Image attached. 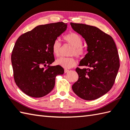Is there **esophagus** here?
Here are the masks:
<instances>
[{
    "instance_id": "34e87169",
    "label": "esophagus",
    "mask_w": 130,
    "mask_h": 130,
    "mask_svg": "<svg viewBox=\"0 0 130 130\" xmlns=\"http://www.w3.org/2000/svg\"><path fill=\"white\" fill-rule=\"evenodd\" d=\"M69 72V70H68V69H65L64 70V72L65 73H68V72Z\"/></svg>"
}]
</instances>
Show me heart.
Listing matches in <instances>:
<instances>
[{
  "instance_id": "obj_1",
  "label": "heart",
  "mask_w": 130,
  "mask_h": 130,
  "mask_svg": "<svg viewBox=\"0 0 130 130\" xmlns=\"http://www.w3.org/2000/svg\"><path fill=\"white\" fill-rule=\"evenodd\" d=\"M63 39L66 42L73 46L70 55H75L78 57H84L85 52L82 46L83 40L79 35L74 32H71L65 35ZM61 48L62 45L60 41L58 39L55 40L53 42L52 49L53 55L56 57L60 56ZM56 63L64 69H70L76 65V60L73 57H60L56 60Z\"/></svg>"
}]
</instances>
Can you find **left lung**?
Segmentation results:
<instances>
[{
  "label": "left lung",
  "mask_w": 130,
  "mask_h": 130,
  "mask_svg": "<svg viewBox=\"0 0 130 130\" xmlns=\"http://www.w3.org/2000/svg\"><path fill=\"white\" fill-rule=\"evenodd\" d=\"M73 30L85 39L88 53L77 68L78 79L73 85L74 93L82 99L91 101L105 95L111 89L120 67L114 40L94 26L70 23Z\"/></svg>",
  "instance_id": "left-lung-1"
}]
</instances>
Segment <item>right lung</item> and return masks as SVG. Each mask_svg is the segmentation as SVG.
I'll return each instance as SVG.
<instances>
[{
  "mask_svg": "<svg viewBox=\"0 0 130 130\" xmlns=\"http://www.w3.org/2000/svg\"><path fill=\"white\" fill-rule=\"evenodd\" d=\"M67 28L63 22L40 25L18 39L11 55L13 77L16 85L27 95H47L55 87L56 77L64 73L61 66L50 65L55 61L53 42Z\"/></svg>",
  "mask_w": 130,
  "mask_h": 130,
  "instance_id": "right-lung-1",
  "label": "right lung"
}]
</instances>
